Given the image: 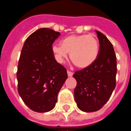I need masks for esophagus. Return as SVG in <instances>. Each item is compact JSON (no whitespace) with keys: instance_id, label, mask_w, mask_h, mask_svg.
I'll return each mask as SVG.
<instances>
[{"instance_id":"esophagus-1","label":"esophagus","mask_w":131,"mask_h":131,"mask_svg":"<svg viewBox=\"0 0 131 131\" xmlns=\"http://www.w3.org/2000/svg\"><path fill=\"white\" fill-rule=\"evenodd\" d=\"M67 73H68V76L69 77H72V76H73V72H70V71L68 70L67 71Z\"/></svg>"}]
</instances>
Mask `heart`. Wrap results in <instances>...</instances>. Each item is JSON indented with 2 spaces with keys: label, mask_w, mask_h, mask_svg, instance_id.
Segmentation results:
<instances>
[{
  "label": "heart",
  "mask_w": 131,
  "mask_h": 131,
  "mask_svg": "<svg viewBox=\"0 0 131 131\" xmlns=\"http://www.w3.org/2000/svg\"><path fill=\"white\" fill-rule=\"evenodd\" d=\"M51 50L58 62H63L70 53V58L76 66L85 68L97 59L99 44L93 35H70L61 40L60 45L52 46Z\"/></svg>",
  "instance_id": "heart-1"
}]
</instances>
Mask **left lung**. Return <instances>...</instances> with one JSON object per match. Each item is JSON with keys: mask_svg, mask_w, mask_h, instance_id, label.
Here are the masks:
<instances>
[{"mask_svg": "<svg viewBox=\"0 0 131 131\" xmlns=\"http://www.w3.org/2000/svg\"><path fill=\"white\" fill-rule=\"evenodd\" d=\"M99 55L90 66L73 75L77 84L74 99L77 106L85 112H96L107 103L116 87V56L112 44L99 31Z\"/></svg>", "mask_w": 131, "mask_h": 131, "instance_id": "8db88e82", "label": "left lung"}]
</instances>
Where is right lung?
I'll use <instances>...</instances> for the list:
<instances>
[{
	"instance_id": "obj_1",
	"label": "right lung",
	"mask_w": 131,
	"mask_h": 131,
	"mask_svg": "<svg viewBox=\"0 0 131 131\" xmlns=\"http://www.w3.org/2000/svg\"><path fill=\"white\" fill-rule=\"evenodd\" d=\"M60 33L38 29L27 38L18 62V93L25 104L36 112L52 110L68 78L66 69L55 60L51 48Z\"/></svg>"
}]
</instances>
